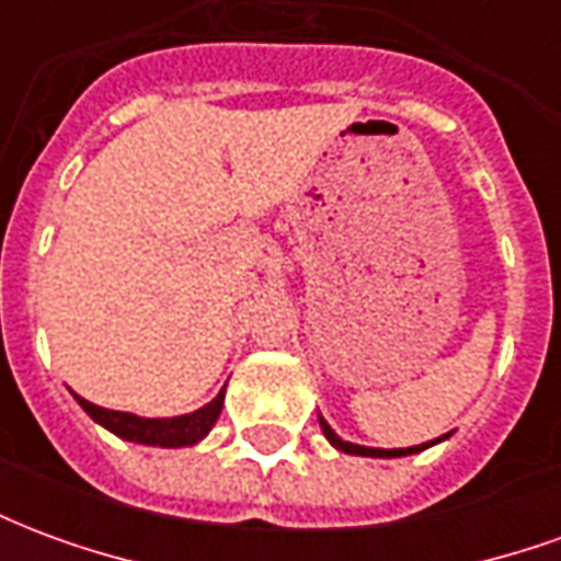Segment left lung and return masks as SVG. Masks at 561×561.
Returning a JSON list of instances; mask_svg holds the SVG:
<instances>
[{"instance_id":"1","label":"left lung","mask_w":561,"mask_h":561,"mask_svg":"<svg viewBox=\"0 0 561 561\" xmlns=\"http://www.w3.org/2000/svg\"><path fill=\"white\" fill-rule=\"evenodd\" d=\"M321 430H324V435H328V442L333 447H340V450H345V454H357V457H405V454H417V450H423V447L435 445V442H426V445H414V447H400V450H381V447H364V445H352V442H342L340 435L330 430L328 423L321 421ZM445 438V435H442Z\"/></svg>"}]
</instances>
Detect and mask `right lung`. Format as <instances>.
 <instances>
[{
	"label": "right lung",
	"mask_w": 561,
	"mask_h": 561,
	"mask_svg": "<svg viewBox=\"0 0 561 561\" xmlns=\"http://www.w3.org/2000/svg\"><path fill=\"white\" fill-rule=\"evenodd\" d=\"M80 409L90 414L92 421L102 423L104 430H111L119 438L128 442H140V445H159V447H185L201 442L204 435L213 430V423L219 417L221 402H225V390L213 402H207L204 409H197L183 417H138V414L111 412L102 405H92L83 397H78Z\"/></svg>",
	"instance_id": "right-lung-1"
}]
</instances>
